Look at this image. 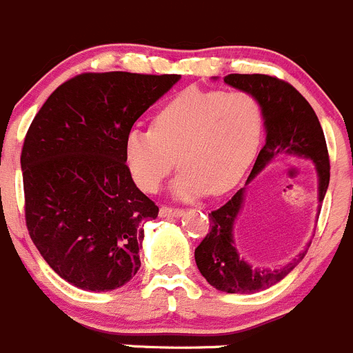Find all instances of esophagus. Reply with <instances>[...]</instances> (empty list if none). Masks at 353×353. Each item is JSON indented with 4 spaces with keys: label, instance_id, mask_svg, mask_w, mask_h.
Listing matches in <instances>:
<instances>
[{
    "label": "esophagus",
    "instance_id": "obj_1",
    "mask_svg": "<svg viewBox=\"0 0 353 353\" xmlns=\"http://www.w3.org/2000/svg\"><path fill=\"white\" fill-rule=\"evenodd\" d=\"M159 215L163 219H170V216H182L183 210L182 208H173V206H161Z\"/></svg>",
    "mask_w": 353,
    "mask_h": 353
}]
</instances>
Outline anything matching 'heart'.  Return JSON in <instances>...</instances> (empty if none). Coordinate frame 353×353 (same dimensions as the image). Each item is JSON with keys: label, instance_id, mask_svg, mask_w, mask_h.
Here are the masks:
<instances>
[{"label": "heart", "instance_id": "b5f03b06", "mask_svg": "<svg viewBox=\"0 0 353 353\" xmlns=\"http://www.w3.org/2000/svg\"><path fill=\"white\" fill-rule=\"evenodd\" d=\"M263 122L261 103L247 90L189 87L157 110L152 129L128 132L125 164L145 192L159 189L179 159L182 170L171 185L174 198L222 194L254 161Z\"/></svg>", "mask_w": 353, "mask_h": 353}]
</instances>
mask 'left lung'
Instances as JSON below:
<instances>
[{
  "label": "left lung",
  "instance_id": "1",
  "mask_svg": "<svg viewBox=\"0 0 353 353\" xmlns=\"http://www.w3.org/2000/svg\"><path fill=\"white\" fill-rule=\"evenodd\" d=\"M224 82L234 89L247 90L257 98L263 108L266 141L259 152L247 183L254 180L264 168L278 157H303L315 163L319 176V201H324L329 187L331 166H329L327 145L324 131L310 103L294 89L289 82L270 75H232L224 77ZM245 187L221 208L208 213L210 232L198 245L194 257L198 270L206 282L216 290L228 294H254L270 289L287 276L301 263L306 250L280 268L250 266L236 250L234 222L243 208Z\"/></svg>",
  "mask_w": 353,
  "mask_h": 353
}]
</instances>
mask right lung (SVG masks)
<instances>
[{"label": "right lung", "mask_w": 353, "mask_h": 353, "mask_svg": "<svg viewBox=\"0 0 353 353\" xmlns=\"http://www.w3.org/2000/svg\"><path fill=\"white\" fill-rule=\"evenodd\" d=\"M179 80L82 73L57 87L29 125L21 154L26 225L71 285L106 292L140 270L143 224L159 208L132 182L125 137Z\"/></svg>", "instance_id": "add662e5"}]
</instances>
